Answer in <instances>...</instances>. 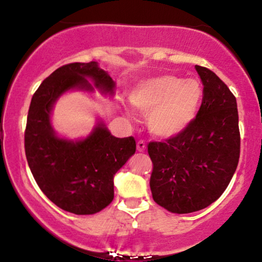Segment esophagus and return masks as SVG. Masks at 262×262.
Segmentation results:
<instances>
[{"instance_id":"34e87169","label":"esophagus","mask_w":262,"mask_h":262,"mask_svg":"<svg viewBox=\"0 0 262 262\" xmlns=\"http://www.w3.org/2000/svg\"><path fill=\"white\" fill-rule=\"evenodd\" d=\"M145 149H146V145H145V143H144L143 140H139L137 143V150L139 152H143V151H145Z\"/></svg>"}]
</instances>
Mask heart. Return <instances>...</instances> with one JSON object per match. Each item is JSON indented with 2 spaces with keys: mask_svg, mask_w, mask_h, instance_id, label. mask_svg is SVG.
<instances>
[{
  "mask_svg": "<svg viewBox=\"0 0 262 262\" xmlns=\"http://www.w3.org/2000/svg\"><path fill=\"white\" fill-rule=\"evenodd\" d=\"M202 96L203 89L197 80L162 75L138 82L130 92V102L140 112L149 113L146 124L150 134L170 139L191 124ZM124 112L132 114L128 107Z\"/></svg>",
  "mask_w": 262,
  "mask_h": 262,
  "instance_id": "heart-1",
  "label": "heart"
}]
</instances>
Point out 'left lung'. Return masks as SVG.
<instances>
[{
	"mask_svg": "<svg viewBox=\"0 0 262 262\" xmlns=\"http://www.w3.org/2000/svg\"><path fill=\"white\" fill-rule=\"evenodd\" d=\"M203 85L196 118L165 143L151 141L150 189L159 206L185 214L217 201L229 185L240 155L236 100L209 69L194 66Z\"/></svg>",
	"mask_w": 262,
	"mask_h": 262,
	"instance_id": "left-lung-1",
	"label": "left lung"
}]
</instances>
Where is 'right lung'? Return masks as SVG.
<instances>
[{
  "label": "right lung",
  "mask_w": 262,
  "mask_h": 262,
  "mask_svg": "<svg viewBox=\"0 0 262 262\" xmlns=\"http://www.w3.org/2000/svg\"><path fill=\"white\" fill-rule=\"evenodd\" d=\"M95 89L108 96L116 90L98 62L61 66L33 95L27 118L25 148L34 180L54 204L74 214H95L112 202L114 175L137 149L133 137H113L101 118L85 138L73 140L56 133L52 124L56 101L69 91Z\"/></svg>",
  "instance_id": "obj_1"
}]
</instances>
